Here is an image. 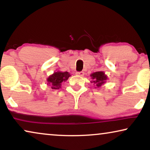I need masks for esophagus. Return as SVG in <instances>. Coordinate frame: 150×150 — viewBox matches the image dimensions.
Returning a JSON list of instances; mask_svg holds the SVG:
<instances>
[{
    "mask_svg": "<svg viewBox=\"0 0 150 150\" xmlns=\"http://www.w3.org/2000/svg\"><path fill=\"white\" fill-rule=\"evenodd\" d=\"M76 74L78 76H83L84 74H85L84 71H77Z\"/></svg>",
    "mask_w": 150,
    "mask_h": 150,
    "instance_id": "34e87169",
    "label": "esophagus"
}]
</instances>
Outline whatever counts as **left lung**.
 <instances>
[{
    "mask_svg": "<svg viewBox=\"0 0 150 150\" xmlns=\"http://www.w3.org/2000/svg\"><path fill=\"white\" fill-rule=\"evenodd\" d=\"M90 76L93 80L91 83H94L96 88L101 87L102 85H104L106 80L108 79L106 75H105L103 71H96V72L91 74Z\"/></svg>",
    "mask_w": 150,
    "mask_h": 150,
    "instance_id": "1",
    "label": "left lung"
}]
</instances>
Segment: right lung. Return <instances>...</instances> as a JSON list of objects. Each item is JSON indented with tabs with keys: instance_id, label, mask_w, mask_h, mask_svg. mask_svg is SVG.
Instances as JSON below:
<instances>
[{
	"instance_id": "add662e5",
	"label": "right lung",
	"mask_w": 150,
	"mask_h": 150,
	"mask_svg": "<svg viewBox=\"0 0 150 150\" xmlns=\"http://www.w3.org/2000/svg\"><path fill=\"white\" fill-rule=\"evenodd\" d=\"M70 76L71 75L67 71L62 72V71H58L50 75L47 79V82H48V85L51 86V89H58L61 87V83L63 82L66 81Z\"/></svg>"
}]
</instances>
